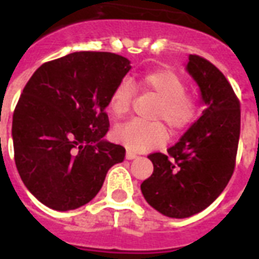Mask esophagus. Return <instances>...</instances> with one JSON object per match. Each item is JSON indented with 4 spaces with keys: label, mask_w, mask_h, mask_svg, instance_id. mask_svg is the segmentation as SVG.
<instances>
[{
    "label": "esophagus",
    "mask_w": 259,
    "mask_h": 259,
    "mask_svg": "<svg viewBox=\"0 0 259 259\" xmlns=\"http://www.w3.org/2000/svg\"><path fill=\"white\" fill-rule=\"evenodd\" d=\"M136 157H137V155H136L134 152L132 151L126 152V159H127V160H133V159H136Z\"/></svg>",
    "instance_id": "obj_1"
}]
</instances>
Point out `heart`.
Segmentation results:
<instances>
[{"instance_id": "obj_1", "label": "heart", "mask_w": 259, "mask_h": 259, "mask_svg": "<svg viewBox=\"0 0 259 259\" xmlns=\"http://www.w3.org/2000/svg\"><path fill=\"white\" fill-rule=\"evenodd\" d=\"M138 87L157 98L151 118L161 119L172 133H179L194 121L197 104L193 96L186 94L182 77L169 69L147 73L138 80ZM133 88L129 81H122L114 88L108 99V110L114 118H122L130 110ZM112 137L130 151L144 152L161 147L168 133L159 121H129L114 127Z\"/></svg>"}]
</instances>
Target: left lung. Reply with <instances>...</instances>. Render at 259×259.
<instances>
[{
  "label": "left lung",
  "instance_id": "1",
  "mask_svg": "<svg viewBox=\"0 0 259 259\" xmlns=\"http://www.w3.org/2000/svg\"><path fill=\"white\" fill-rule=\"evenodd\" d=\"M187 73L200 88L202 115L167 155H149L153 174L141 183L144 198L164 216L185 219L208 208L230 182L240 134V104L219 69L189 55Z\"/></svg>",
  "mask_w": 259,
  "mask_h": 259
}]
</instances>
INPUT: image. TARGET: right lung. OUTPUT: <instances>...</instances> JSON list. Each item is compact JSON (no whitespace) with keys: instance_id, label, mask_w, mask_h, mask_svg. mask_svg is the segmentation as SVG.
<instances>
[{"instance_id":"add662e5","label":"right lung","mask_w":259,"mask_h":259,"mask_svg":"<svg viewBox=\"0 0 259 259\" xmlns=\"http://www.w3.org/2000/svg\"><path fill=\"white\" fill-rule=\"evenodd\" d=\"M130 61L112 53L80 51L43 64L23 90L12 137L25 187L54 210L88 204L106 174L125 159L108 143L106 107L129 72Z\"/></svg>"}]
</instances>
